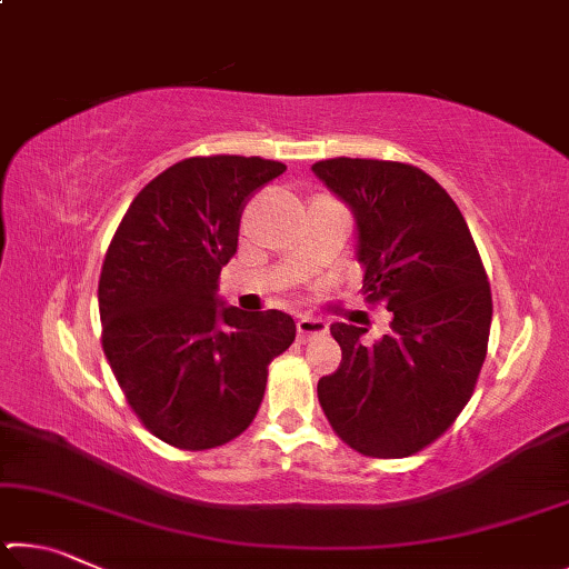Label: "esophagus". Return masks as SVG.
<instances>
[{
    "instance_id": "esophagus-1",
    "label": "esophagus",
    "mask_w": 569,
    "mask_h": 569,
    "mask_svg": "<svg viewBox=\"0 0 569 569\" xmlns=\"http://www.w3.org/2000/svg\"><path fill=\"white\" fill-rule=\"evenodd\" d=\"M298 329V341H311L313 336H323L326 331H329V323L321 321V319H301L296 323Z\"/></svg>"
}]
</instances>
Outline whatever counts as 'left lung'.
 <instances>
[{
  "mask_svg": "<svg viewBox=\"0 0 569 569\" xmlns=\"http://www.w3.org/2000/svg\"><path fill=\"white\" fill-rule=\"evenodd\" d=\"M356 218L366 301L391 329L333 323L341 366L319 381L326 419L363 457L429 447L475 393L487 356L492 291L467 220L427 172L391 160L331 158L311 168Z\"/></svg>",
  "mask_w": 569,
  "mask_h": 569,
  "instance_id": "1",
  "label": "left lung"
}]
</instances>
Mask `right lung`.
<instances>
[{
	"mask_svg": "<svg viewBox=\"0 0 569 569\" xmlns=\"http://www.w3.org/2000/svg\"><path fill=\"white\" fill-rule=\"evenodd\" d=\"M283 170L243 156L180 160L134 196L104 253V356L138 419L170 447L203 451L243 435L268 363L296 339L288 313L218 298L246 200Z\"/></svg>",
	"mask_w": 569,
	"mask_h": 569,
	"instance_id": "1",
	"label": "right lung"
}]
</instances>
